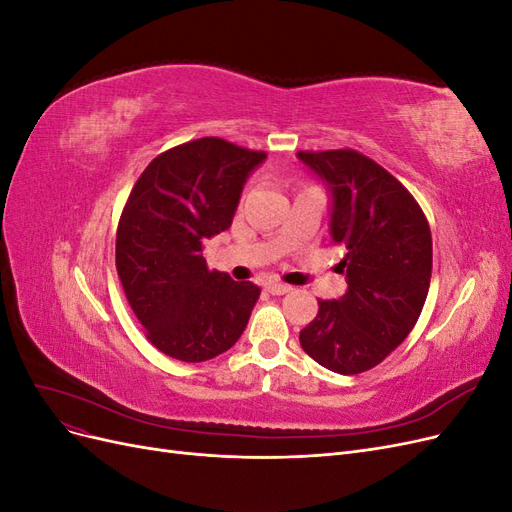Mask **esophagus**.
Returning <instances> with one entry per match:
<instances>
[{
    "label": "esophagus",
    "instance_id": "34e87169",
    "mask_svg": "<svg viewBox=\"0 0 512 512\" xmlns=\"http://www.w3.org/2000/svg\"><path fill=\"white\" fill-rule=\"evenodd\" d=\"M265 288H267L271 294H277V297H280V294H286V292H290V290H292L290 286L280 284V282H269Z\"/></svg>",
    "mask_w": 512,
    "mask_h": 512
}]
</instances>
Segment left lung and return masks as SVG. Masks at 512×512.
Segmentation results:
<instances>
[{
  "mask_svg": "<svg viewBox=\"0 0 512 512\" xmlns=\"http://www.w3.org/2000/svg\"><path fill=\"white\" fill-rule=\"evenodd\" d=\"M331 194V239L346 252L344 297L318 301L301 348L335 374L384 361L414 329L431 280V230L389 170L352 149L299 151Z\"/></svg>",
  "mask_w": 512,
  "mask_h": 512,
  "instance_id": "left-lung-1",
  "label": "left lung"
}]
</instances>
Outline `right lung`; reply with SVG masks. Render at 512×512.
Here are the masks:
<instances>
[{
    "label": "right lung",
    "instance_id": "add662e5",
    "mask_svg": "<svg viewBox=\"0 0 512 512\" xmlns=\"http://www.w3.org/2000/svg\"><path fill=\"white\" fill-rule=\"evenodd\" d=\"M267 153L207 136L164 151L123 207L115 262L149 342L200 363L237 344L260 288L209 271L203 243L230 228L243 185Z\"/></svg>",
    "mask_w": 512,
    "mask_h": 512
}]
</instances>
